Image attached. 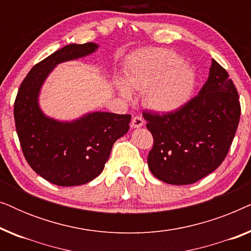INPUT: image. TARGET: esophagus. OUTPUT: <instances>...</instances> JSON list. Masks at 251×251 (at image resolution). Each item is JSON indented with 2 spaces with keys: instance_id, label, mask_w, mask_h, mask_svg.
I'll return each instance as SVG.
<instances>
[{
  "instance_id": "esophagus-1",
  "label": "esophagus",
  "mask_w": 251,
  "mask_h": 251,
  "mask_svg": "<svg viewBox=\"0 0 251 251\" xmlns=\"http://www.w3.org/2000/svg\"><path fill=\"white\" fill-rule=\"evenodd\" d=\"M130 125H131L132 128H140V126L144 125V119L139 115L133 116L131 122H130Z\"/></svg>"
}]
</instances>
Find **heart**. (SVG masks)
<instances>
[{
	"mask_svg": "<svg viewBox=\"0 0 251 251\" xmlns=\"http://www.w3.org/2000/svg\"><path fill=\"white\" fill-rule=\"evenodd\" d=\"M130 88L144 90V101L154 111H177L191 98L195 87V73L183 63L179 54L168 49L152 48L135 54L126 71ZM119 90L129 97L128 86L119 82Z\"/></svg>",
	"mask_w": 251,
	"mask_h": 251,
	"instance_id": "1",
	"label": "heart"
}]
</instances>
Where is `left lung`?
Returning <instances> with one entry per match:
<instances>
[{"instance_id":"obj_1","label":"left lung","mask_w":251,"mask_h":251,"mask_svg":"<svg viewBox=\"0 0 251 251\" xmlns=\"http://www.w3.org/2000/svg\"><path fill=\"white\" fill-rule=\"evenodd\" d=\"M234 83L212 59L208 81L177 111H144L153 147L147 163L157 179L187 185L208 176L227 155L238 129L241 106Z\"/></svg>"}]
</instances>
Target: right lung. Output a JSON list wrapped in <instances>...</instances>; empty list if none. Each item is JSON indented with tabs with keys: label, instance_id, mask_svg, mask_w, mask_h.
<instances>
[{
	"label": "right lung",
	"instance_id": "1",
	"mask_svg": "<svg viewBox=\"0 0 251 251\" xmlns=\"http://www.w3.org/2000/svg\"><path fill=\"white\" fill-rule=\"evenodd\" d=\"M97 44H68L33 66L20 84L13 116L20 147L37 175L58 186L87 184L101 174L113 144L129 130L130 114L95 112L72 123L47 118L37 105L43 81L61 61L94 52Z\"/></svg>",
	"mask_w": 251,
	"mask_h": 251
}]
</instances>
